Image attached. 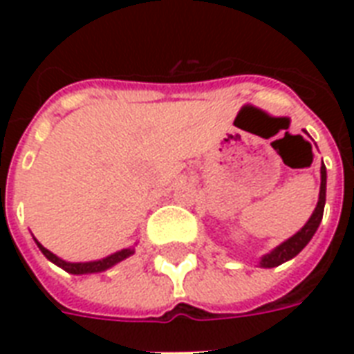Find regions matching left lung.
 <instances>
[{
    "label": "left lung",
    "mask_w": 354,
    "mask_h": 354,
    "mask_svg": "<svg viewBox=\"0 0 354 354\" xmlns=\"http://www.w3.org/2000/svg\"><path fill=\"white\" fill-rule=\"evenodd\" d=\"M325 189H327V171H325V165H322V183H319V198L316 209H314V213L310 215L307 224H305L296 235H292L288 241L281 242L279 246L274 248L272 252L261 257V263H259L261 264V268H274V266H279V264L290 261L292 257H296L297 253L307 246L308 241L313 239L316 230H318L319 222L324 218Z\"/></svg>",
    "instance_id": "left-lung-1"
}]
</instances>
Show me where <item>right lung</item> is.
Returning <instances> with one entry per match:
<instances>
[{
	"instance_id": "add662e5",
	"label": "right lung",
	"mask_w": 354,
	"mask_h": 354,
	"mask_svg": "<svg viewBox=\"0 0 354 354\" xmlns=\"http://www.w3.org/2000/svg\"><path fill=\"white\" fill-rule=\"evenodd\" d=\"M36 241V239H35ZM38 248H40V252L46 255L51 263H55L57 266H60L62 270H66L68 274H75V275H82V274H99V272H104V270L112 268L113 264L121 263L127 257H130L133 253V248H124L121 252H115L112 255H108L104 259H99V261H90V263H68V261H64V259L57 257L55 253H51L47 248H44L40 242L36 241Z\"/></svg>"
}]
</instances>
